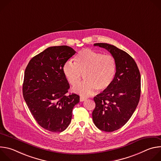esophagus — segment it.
Masks as SVG:
<instances>
[{"label": "esophagus", "instance_id": "1", "mask_svg": "<svg viewBox=\"0 0 161 161\" xmlns=\"http://www.w3.org/2000/svg\"><path fill=\"white\" fill-rule=\"evenodd\" d=\"M85 100H86V97H80V101L81 102H83V101H85Z\"/></svg>", "mask_w": 161, "mask_h": 161}]
</instances>
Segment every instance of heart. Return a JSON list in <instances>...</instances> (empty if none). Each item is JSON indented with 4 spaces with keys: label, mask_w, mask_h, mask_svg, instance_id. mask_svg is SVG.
<instances>
[{
    "label": "heart",
    "mask_w": 161,
    "mask_h": 161,
    "mask_svg": "<svg viewBox=\"0 0 161 161\" xmlns=\"http://www.w3.org/2000/svg\"><path fill=\"white\" fill-rule=\"evenodd\" d=\"M75 63L67 62L63 66V74L71 85L81 80V73L85 80L73 88L76 93L88 96L98 90L107 89L112 84L117 73V62L111 55L89 48L80 51L74 58Z\"/></svg>",
    "instance_id": "heart-1"
}]
</instances>
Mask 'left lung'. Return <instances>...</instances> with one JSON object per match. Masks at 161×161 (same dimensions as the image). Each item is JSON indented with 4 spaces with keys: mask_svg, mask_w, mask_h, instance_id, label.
<instances>
[{
    "mask_svg": "<svg viewBox=\"0 0 161 161\" xmlns=\"http://www.w3.org/2000/svg\"><path fill=\"white\" fill-rule=\"evenodd\" d=\"M95 47L107 50L117 62L115 77L109 88L94 97L96 108L92 119L96 126L113 132L124 126L138 104L141 94V76L134 60L125 52L107 43Z\"/></svg>",
    "mask_w": 161,
    "mask_h": 161,
    "instance_id": "left-lung-1",
    "label": "left lung"
}]
</instances>
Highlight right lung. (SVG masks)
I'll list each match as a JSON object with an SVG mask.
<instances>
[{"instance_id": "1", "label": "right lung", "mask_w": 161, "mask_h": 161, "mask_svg": "<svg viewBox=\"0 0 161 161\" xmlns=\"http://www.w3.org/2000/svg\"><path fill=\"white\" fill-rule=\"evenodd\" d=\"M76 53L67 46L52 47L34 57L25 71L23 96L38 124L60 132L70 124L74 106L80 102L75 94L67 96L69 84L62 69Z\"/></svg>"}]
</instances>
